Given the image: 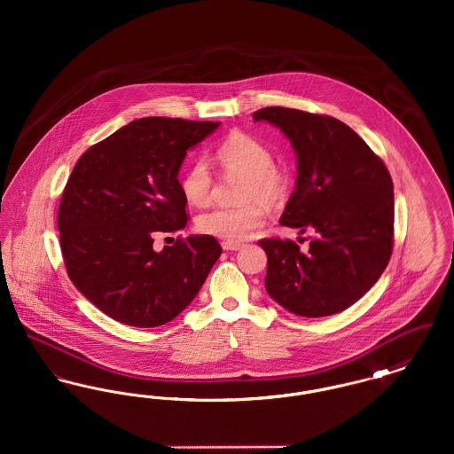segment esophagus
<instances>
[{"label": "esophagus", "mask_w": 454, "mask_h": 454, "mask_svg": "<svg viewBox=\"0 0 454 454\" xmlns=\"http://www.w3.org/2000/svg\"><path fill=\"white\" fill-rule=\"evenodd\" d=\"M221 247H223V250H239L241 248V243H235V241H223L221 243Z\"/></svg>", "instance_id": "1"}]
</instances>
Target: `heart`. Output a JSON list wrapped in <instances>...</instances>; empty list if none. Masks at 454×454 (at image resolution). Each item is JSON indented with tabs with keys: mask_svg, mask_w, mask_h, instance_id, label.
I'll return each instance as SVG.
<instances>
[{
	"mask_svg": "<svg viewBox=\"0 0 454 454\" xmlns=\"http://www.w3.org/2000/svg\"><path fill=\"white\" fill-rule=\"evenodd\" d=\"M219 167L226 175L245 176L241 207H216L197 217V230L226 241H241L263 223L265 206H278L289 189V176L274 165V154L257 137L235 132L216 152ZM182 194L192 206H206L215 191V175L209 165L195 160L180 182Z\"/></svg>",
	"mask_w": 454,
	"mask_h": 454,
	"instance_id": "1",
	"label": "heart"
}]
</instances>
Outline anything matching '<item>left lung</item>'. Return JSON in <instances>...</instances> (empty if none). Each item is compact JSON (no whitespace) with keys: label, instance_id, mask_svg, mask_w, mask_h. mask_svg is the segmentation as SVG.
I'll list each match as a JSON object with an SVG mask.
<instances>
[{"label":"left lung","instance_id":"1","mask_svg":"<svg viewBox=\"0 0 454 454\" xmlns=\"http://www.w3.org/2000/svg\"><path fill=\"white\" fill-rule=\"evenodd\" d=\"M282 130L298 160L296 189L281 224L313 230L302 254L291 239L263 238L265 289L287 311L320 318L361 300L393 250V182L380 156L330 115L265 107L254 114Z\"/></svg>","mask_w":454,"mask_h":454}]
</instances>
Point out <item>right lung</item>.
Returning <instances> with one entry per match:
<instances>
[{
	"label": "right lung",
	"mask_w": 454,
	"mask_h": 454,
	"mask_svg": "<svg viewBox=\"0 0 454 454\" xmlns=\"http://www.w3.org/2000/svg\"><path fill=\"white\" fill-rule=\"evenodd\" d=\"M219 128L143 117L82 154L58 213L66 270L76 289L121 324L152 328L184 311L223 248L215 237L176 238L153 250L156 235L187 226L178 172L191 148Z\"/></svg>",
	"instance_id": "1"
}]
</instances>
